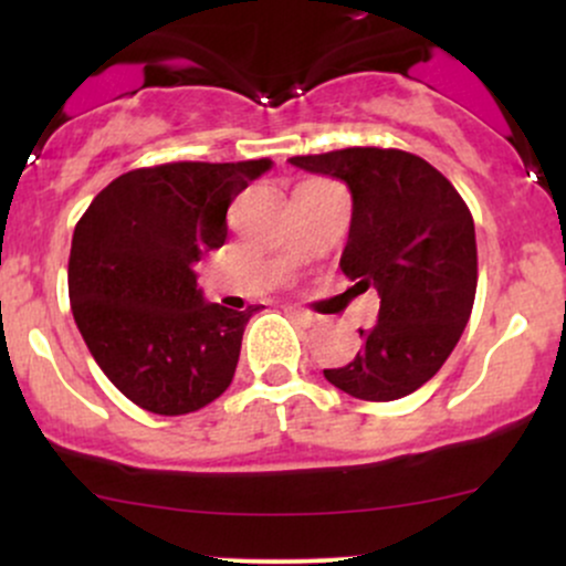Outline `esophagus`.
Wrapping results in <instances>:
<instances>
[{"instance_id":"1","label":"esophagus","mask_w":566,"mask_h":566,"mask_svg":"<svg viewBox=\"0 0 566 566\" xmlns=\"http://www.w3.org/2000/svg\"><path fill=\"white\" fill-rule=\"evenodd\" d=\"M290 314L295 316L303 327H316V324H322V316L311 314V311H305V308H290Z\"/></svg>"}]
</instances>
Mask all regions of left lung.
<instances>
[{
	"mask_svg": "<svg viewBox=\"0 0 566 566\" xmlns=\"http://www.w3.org/2000/svg\"><path fill=\"white\" fill-rule=\"evenodd\" d=\"M350 191L340 269L354 287L380 295L378 324L359 329L346 367L324 369L335 388L365 401H394L439 373L469 324L476 295L473 218L437 167L396 148H343L292 157Z\"/></svg>",
	"mask_w": 566,
	"mask_h": 566,
	"instance_id": "1",
	"label": "left lung"
}]
</instances>
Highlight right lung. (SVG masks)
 Wrapping results in <instances>:
<instances>
[{"label":"right lung","mask_w":566,"mask_h":566,"mask_svg":"<svg viewBox=\"0 0 566 566\" xmlns=\"http://www.w3.org/2000/svg\"><path fill=\"white\" fill-rule=\"evenodd\" d=\"M269 159L175 161L112 180L71 239L69 297L106 378L154 415L197 412L231 386L258 308L210 303L193 265L226 242V212Z\"/></svg>","instance_id":"right-lung-1"}]
</instances>
